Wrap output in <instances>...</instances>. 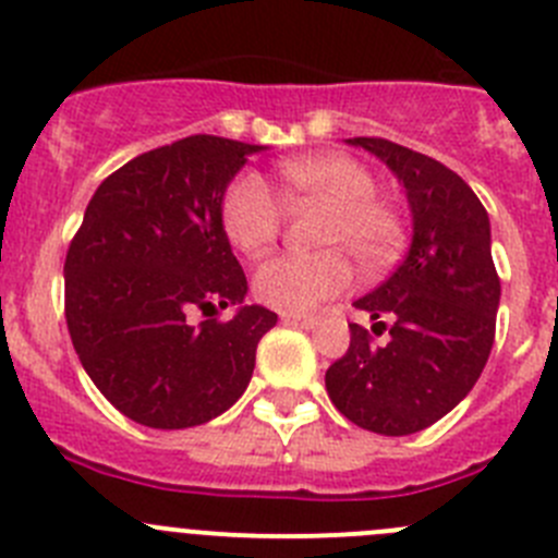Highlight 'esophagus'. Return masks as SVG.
<instances>
[{
    "instance_id": "1",
    "label": "esophagus",
    "mask_w": 558,
    "mask_h": 558,
    "mask_svg": "<svg viewBox=\"0 0 558 558\" xmlns=\"http://www.w3.org/2000/svg\"><path fill=\"white\" fill-rule=\"evenodd\" d=\"M280 323L308 330V328H314V325L319 323V319H316V316H311V314H280Z\"/></svg>"
}]
</instances>
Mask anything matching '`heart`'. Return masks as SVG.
Listing matches in <instances>:
<instances>
[{"mask_svg":"<svg viewBox=\"0 0 558 558\" xmlns=\"http://www.w3.org/2000/svg\"><path fill=\"white\" fill-rule=\"evenodd\" d=\"M280 180L291 197L328 208L316 244L330 250L264 260L253 280L260 303L283 314H308L348 289L353 280L348 258L359 264L361 272H378L395 260L403 244V222L398 210L375 197L378 185L361 160L350 155L286 160ZM222 225L242 253L260 255L280 235L283 205L260 174L242 172L225 189Z\"/></svg>","mask_w":558,"mask_h":558,"instance_id":"b5f03b06","label":"heart"}]
</instances>
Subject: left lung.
Masks as SVG:
<instances>
[{
  "instance_id": "8db88e82",
  "label": "left lung",
  "mask_w": 558,
  "mask_h": 558,
  "mask_svg": "<svg viewBox=\"0 0 558 558\" xmlns=\"http://www.w3.org/2000/svg\"><path fill=\"white\" fill-rule=\"evenodd\" d=\"M380 158L409 197V255L355 308L373 333L350 325V348L325 373L336 409L359 428L409 436L470 395L495 341L500 278L492 264L489 217L453 169L386 138H348ZM390 325L386 326L385 323Z\"/></svg>"
}]
</instances>
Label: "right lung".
<instances>
[{
    "label": "right lung",
    "mask_w": 558,
    "mask_h": 558,
    "mask_svg": "<svg viewBox=\"0 0 558 558\" xmlns=\"http://www.w3.org/2000/svg\"><path fill=\"white\" fill-rule=\"evenodd\" d=\"M258 144L189 135L102 180L66 253V325L110 403L147 428H194L242 398L278 314L242 305L222 197ZM239 304L230 320L219 307ZM194 313L209 319L197 326Z\"/></svg>",
    "instance_id": "add662e5"
}]
</instances>
